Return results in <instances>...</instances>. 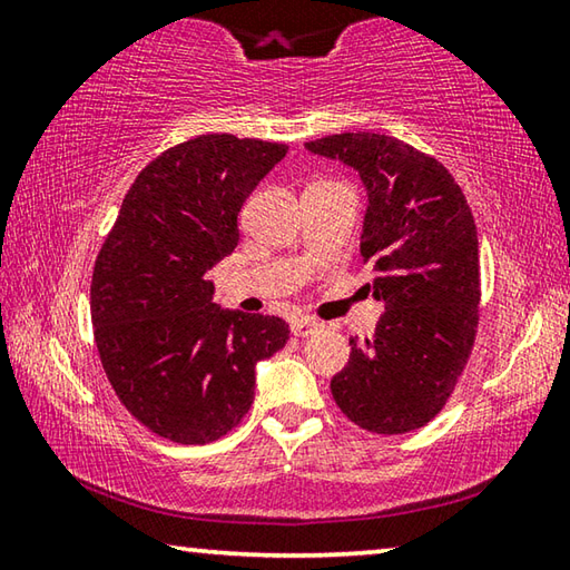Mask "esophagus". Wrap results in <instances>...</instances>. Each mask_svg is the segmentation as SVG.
<instances>
[{
    "instance_id": "34e87169",
    "label": "esophagus",
    "mask_w": 570,
    "mask_h": 570,
    "mask_svg": "<svg viewBox=\"0 0 570 570\" xmlns=\"http://www.w3.org/2000/svg\"><path fill=\"white\" fill-rule=\"evenodd\" d=\"M322 330H324V324L314 322V320H306V316H302V320H294V322H292V332H294L296 336H312V334L322 332Z\"/></svg>"
}]
</instances>
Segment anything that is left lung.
Segmentation results:
<instances>
[{
	"label": "left lung",
	"mask_w": 570,
	"mask_h": 570,
	"mask_svg": "<svg viewBox=\"0 0 570 570\" xmlns=\"http://www.w3.org/2000/svg\"><path fill=\"white\" fill-rule=\"evenodd\" d=\"M306 150L360 173V248L374 264L366 288L384 304L372 340H350L334 402L362 430L412 432L445 407L475 344L480 256L465 193L442 163L392 135H326Z\"/></svg>",
	"instance_id": "8db88e82"
}]
</instances>
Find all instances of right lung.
<instances>
[{
    "label": "right lung",
    "mask_w": 570,
    "mask_h": 570,
    "mask_svg": "<svg viewBox=\"0 0 570 570\" xmlns=\"http://www.w3.org/2000/svg\"><path fill=\"white\" fill-rule=\"evenodd\" d=\"M282 142L198 135L150 160L92 272L90 314L118 400L156 435L206 445L244 420L256 364L288 340L278 316L224 312L208 272L238 246V210Z\"/></svg>",
    "instance_id": "1"
}]
</instances>
